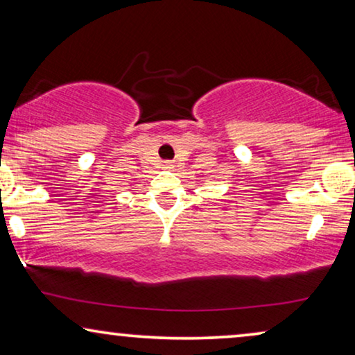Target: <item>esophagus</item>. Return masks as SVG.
<instances>
[{
	"label": "esophagus",
	"instance_id": "esophagus-1",
	"mask_svg": "<svg viewBox=\"0 0 355 355\" xmlns=\"http://www.w3.org/2000/svg\"><path fill=\"white\" fill-rule=\"evenodd\" d=\"M163 168L164 169H171L173 168V163L171 162H163Z\"/></svg>",
	"mask_w": 355,
	"mask_h": 355
}]
</instances>
